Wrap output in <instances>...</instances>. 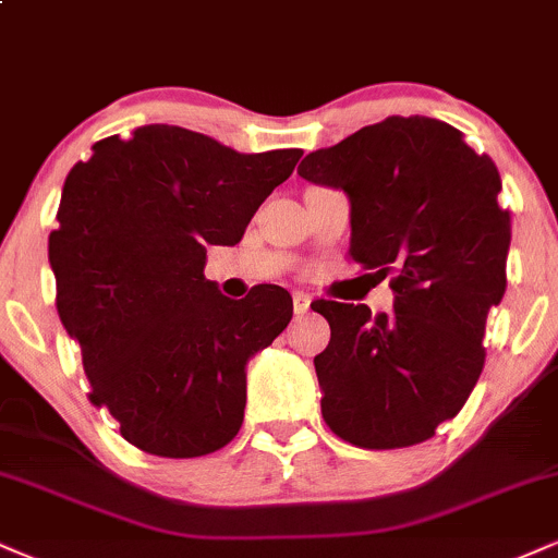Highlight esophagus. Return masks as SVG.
Masks as SVG:
<instances>
[{"mask_svg":"<svg viewBox=\"0 0 558 558\" xmlns=\"http://www.w3.org/2000/svg\"><path fill=\"white\" fill-rule=\"evenodd\" d=\"M310 296H306V293H301V291H296L293 293V315L296 317H301V315H306V312H310Z\"/></svg>","mask_w":558,"mask_h":558,"instance_id":"esophagus-1","label":"esophagus"}]
</instances>
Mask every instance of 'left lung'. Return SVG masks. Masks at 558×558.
Returning a JSON list of instances; mask_svg holds the SVG:
<instances>
[{"label":"left lung","mask_w":558,"mask_h":558,"mask_svg":"<svg viewBox=\"0 0 558 558\" xmlns=\"http://www.w3.org/2000/svg\"><path fill=\"white\" fill-rule=\"evenodd\" d=\"M299 175L349 194V257L396 293L390 315L312 304L330 323L315 356L325 425L373 451L422 444L457 417L483 373L485 319L504 299L511 241L501 175L462 131L420 114L312 151Z\"/></svg>","instance_id":"1"}]
</instances>
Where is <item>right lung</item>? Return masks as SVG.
<instances>
[{"mask_svg":"<svg viewBox=\"0 0 558 558\" xmlns=\"http://www.w3.org/2000/svg\"><path fill=\"white\" fill-rule=\"evenodd\" d=\"M68 172L49 235L57 315L81 345L88 401L141 451L207 457L241 430L246 362L291 323L286 288L222 296L207 246L241 241L304 151L239 155L178 125L96 141Z\"/></svg>","mask_w":558,"mask_h":558,"instance_id":"1","label":"right lung"}]
</instances>
